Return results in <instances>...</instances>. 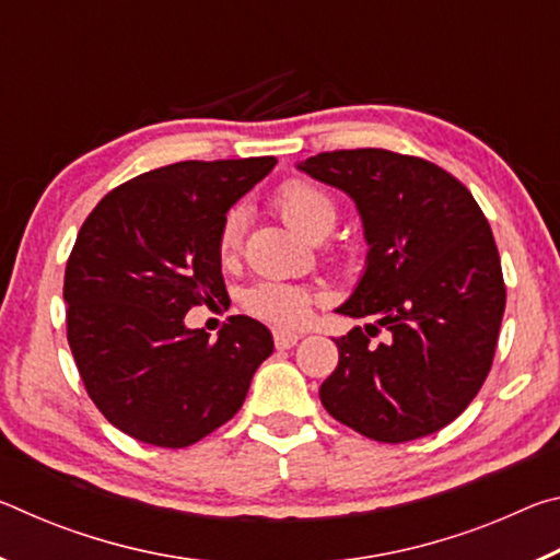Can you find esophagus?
<instances>
[{
  "mask_svg": "<svg viewBox=\"0 0 560 560\" xmlns=\"http://www.w3.org/2000/svg\"><path fill=\"white\" fill-rule=\"evenodd\" d=\"M301 340V334H296V330H273V346H277L279 350H289L293 348Z\"/></svg>",
  "mask_w": 560,
  "mask_h": 560,
  "instance_id": "1",
  "label": "esophagus"
}]
</instances>
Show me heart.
Segmentation results:
<instances>
[{
	"label": "heart",
	"mask_w": 560,
	"mask_h": 560,
	"mask_svg": "<svg viewBox=\"0 0 560 560\" xmlns=\"http://www.w3.org/2000/svg\"><path fill=\"white\" fill-rule=\"evenodd\" d=\"M277 210L289 226L303 236L330 232L336 222V205L324 189L306 179H289L277 192ZM244 214L234 210L226 214L220 230V257L230 261L242 246ZM244 306L249 314L279 326H299L308 318L314 306V291L301 283L259 281L244 291Z\"/></svg>",
	"instance_id": "b5f03b06"
}]
</instances>
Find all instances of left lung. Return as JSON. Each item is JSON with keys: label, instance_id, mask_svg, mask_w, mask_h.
I'll use <instances>...</instances> for the list:
<instances>
[{"label": "left lung", "instance_id": "left-lung-1", "mask_svg": "<svg viewBox=\"0 0 560 560\" xmlns=\"http://www.w3.org/2000/svg\"><path fill=\"white\" fill-rule=\"evenodd\" d=\"M355 202L365 269L336 314L368 318L336 338L320 402L375 442L428 438L467 410L494 360L506 306L494 234L459 179L422 158L336 150L296 165ZM388 330L383 345L372 336Z\"/></svg>", "mask_w": 560, "mask_h": 560}]
</instances>
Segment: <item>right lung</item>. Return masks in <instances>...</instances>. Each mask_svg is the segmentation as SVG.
Here are the masks:
<instances>
[{
	"mask_svg": "<svg viewBox=\"0 0 560 560\" xmlns=\"http://www.w3.org/2000/svg\"><path fill=\"white\" fill-rule=\"evenodd\" d=\"M277 160H185L108 192L66 264L69 346L103 417L145 444L179 450L240 412L271 330L232 316L217 340L187 328L200 303L226 301L220 230Z\"/></svg>",
	"mask_w": 560,
	"mask_h": 560,
	"instance_id": "obj_1",
	"label": "right lung"
}]
</instances>
